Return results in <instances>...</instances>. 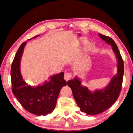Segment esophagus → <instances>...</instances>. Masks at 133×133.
Here are the masks:
<instances>
[{"label": "esophagus", "mask_w": 133, "mask_h": 133, "mask_svg": "<svg viewBox=\"0 0 133 133\" xmlns=\"http://www.w3.org/2000/svg\"><path fill=\"white\" fill-rule=\"evenodd\" d=\"M72 77V74L71 73H65L64 75V79L66 81H68L71 79V78Z\"/></svg>", "instance_id": "obj_1"}]
</instances>
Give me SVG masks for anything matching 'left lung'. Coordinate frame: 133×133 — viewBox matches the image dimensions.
Instances as JSON below:
<instances>
[{
	"instance_id": "1",
	"label": "left lung",
	"mask_w": 133,
	"mask_h": 133,
	"mask_svg": "<svg viewBox=\"0 0 133 133\" xmlns=\"http://www.w3.org/2000/svg\"><path fill=\"white\" fill-rule=\"evenodd\" d=\"M99 36L112 46L117 59V74L113 77L104 89L94 92L82 86L81 81L77 77L67 83L72 89L73 97L81 111L90 116L102 113L114 104L120 93L124 76V61L117 45L111 38L101 34H99Z\"/></svg>"
}]
</instances>
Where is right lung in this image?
I'll use <instances>...</instances> for the list:
<instances>
[{
  "label": "right lung",
  "mask_w": 133,
  "mask_h": 133,
  "mask_svg": "<svg viewBox=\"0 0 133 133\" xmlns=\"http://www.w3.org/2000/svg\"><path fill=\"white\" fill-rule=\"evenodd\" d=\"M26 44V42L21 44L11 65L12 92L27 111L37 116H46L55 108L60 90L66 85L64 79V73L61 72L50 77V81H46L43 85L36 87L28 85L22 78L20 71L21 58Z\"/></svg>",
  "instance_id": "add662e5"
}]
</instances>
